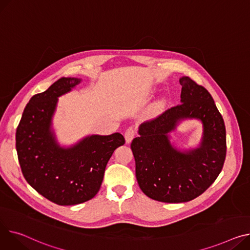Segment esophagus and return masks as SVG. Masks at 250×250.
Listing matches in <instances>:
<instances>
[{
	"label": "esophagus",
	"instance_id": "obj_1",
	"mask_svg": "<svg viewBox=\"0 0 250 250\" xmlns=\"http://www.w3.org/2000/svg\"><path fill=\"white\" fill-rule=\"evenodd\" d=\"M135 136H136V130H135L134 127L129 126V127H127L125 129V142L127 144H129L131 142V140L135 138Z\"/></svg>",
	"mask_w": 250,
	"mask_h": 250
}]
</instances>
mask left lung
I'll return each mask as SVG.
<instances>
[{
  "label": "left lung",
  "mask_w": 250,
  "mask_h": 250,
  "mask_svg": "<svg viewBox=\"0 0 250 250\" xmlns=\"http://www.w3.org/2000/svg\"><path fill=\"white\" fill-rule=\"evenodd\" d=\"M180 84L182 104L143 123L130 145L141 190L165 203L188 202L204 193L217 179L226 157L225 125L211 94L187 76ZM184 118L203 122L204 139L200 148L179 152L167 132Z\"/></svg>",
  "instance_id": "obj_1"
}]
</instances>
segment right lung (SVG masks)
<instances>
[{"instance_id": "obj_1", "label": "right lung", "mask_w": 250, "mask_h": 250, "mask_svg": "<svg viewBox=\"0 0 250 250\" xmlns=\"http://www.w3.org/2000/svg\"><path fill=\"white\" fill-rule=\"evenodd\" d=\"M80 82L62 77L47 90L33 95L16 131V148L24 178L40 195L58 205H76L101 189L106 164L125 141L115 132L91 136L70 148L60 147L50 125L57 97Z\"/></svg>"}]
</instances>
